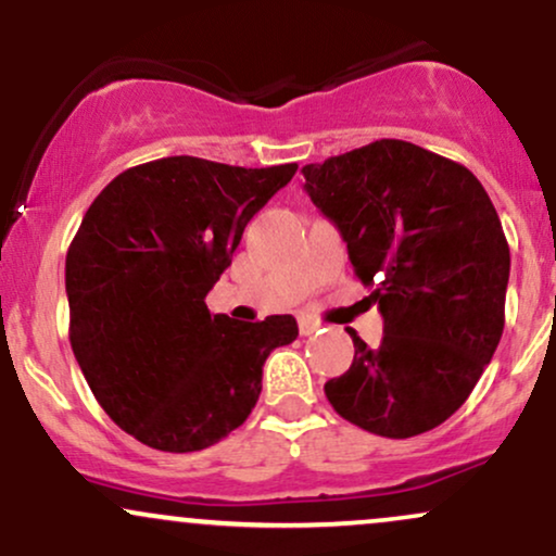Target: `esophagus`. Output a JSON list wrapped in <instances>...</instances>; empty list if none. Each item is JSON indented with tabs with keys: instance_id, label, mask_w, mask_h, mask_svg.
I'll return each mask as SVG.
<instances>
[{
	"instance_id": "1",
	"label": "esophagus",
	"mask_w": 556,
	"mask_h": 556,
	"mask_svg": "<svg viewBox=\"0 0 556 556\" xmlns=\"http://www.w3.org/2000/svg\"><path fill=\"white\" fill-rule=\"evenodd\" d=\"M298 329H300V334H303V337H311V334H314V331L321 329V324H318L316 318L303 316V318H300V321H298Z\"/></svg>"
}]
</instances>
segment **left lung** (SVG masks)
<instances>
[{"instance_id":"1","label":"left lung","mask_w":556,"mask_h":556,"mask_svg":"<svg viewBox=\"0 0 556 556\" xmlns=\"http://www.w3.org/2000/svg\"><path fill=\"white\" fill-rule=\"evenodd\" d=\"M303 177L384 316L379 348L348 329L353 366L324 384L327 400L379 437L437 429L502 340L509 245L494 203L463 164L394 138L305 164Z\"/></svg>"}]
</instances>
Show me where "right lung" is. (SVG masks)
<instances>
[{
    "instance_id": "add662e5",
    "label": "right lung",
    "mask_w": 556,
    "mask_h": 556,
    "mask_svg": "<svg viewBox=\"0 0 556 556\" xmlns=\"http://www.w3.org/2000/svg\"><path fill=\"white\" fill-rule=\"evenodd\" d=\"M298 164L245 169L167 156L125 169L70 242V344L119 429L162 452H198L245 424L292 316L232 321L206 295L242 229Z\"/></svg>"
}]
</instances>
